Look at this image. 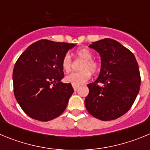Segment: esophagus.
I'll use <instances>...</instances> for the list:
<instances>
[{"label":"esophagus","instance_id":"esophagus-1","mask_svg":"<svg viewBox=\"0 0 150 150\" xmlns=\"http://www.w3.org/2000/svg\"><path fill=\"white\" fill-rule=\"evenodd\" d=\"M73 88H74V91H76V90L79 88V86H73Z\"/></svg>","mask_w":150,"mask_h":150}]
</instances>
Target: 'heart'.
I'll list each match as a JSON object with an SVG mask.
<instances>
[{
    "mask_svg": "<svg viewBox=\"0 0 150 150\" xmlns=\"http://www.w3.org/2000/svg\"><path fill=\"white\" fill-rule=\"evenodd\" d=\"M74 55L76 58L83 61L79 67V69L81 71L68 74L65 76L64 80L66 83H71L73 86H79L84 83L85 82L88 81L91 76L90 72H96L98 68V65L95 61L92 60L93 54L88 49L82 48L77 50L74 52ZM71 66H72V60L71 56L68 54H66L63 57L62 61V69L64 72L68 73L71 71Z\"/></svg>",
    "mask_w": 150,
    "mask_h": 150,
    "instance_id": "heart-1",
    "label": "heart"
}]
</instances>
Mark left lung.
Listing matches in <instances>:
<instances>
[{
  "label": "left lung",
  "instance_id": "left-lung-1",
  "mask_svg": "<svg viewBox=\"0 0 150 150\" xmlns=\"http://www.w3.org/2000/svg\"><path fill=\"white\" fill-rule=\"evenodd\" d=\"M88 46L98 52L101 64L98 79L87 85L86 108L98 120H116L129 110L138 95V64L132 52L115 40L105 38Z\"/></svg>",
  "mask_w": 150,
  "mask_h": 150
}]
</instances>
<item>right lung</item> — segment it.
<instances>
[{
  "mask_svg": "<svg viewBox=\"0 0 150 150\" xmlns=\"http://www.w3.org/2000/svg\"><path fill=\"white\" fill-rule=\"evenodd\" d=\"M74 43L40 40L32 43L16 62L13 73L16 99L34 120L47 122L60 116L74 92L64 78L62 61Z\"/></svg>",
  "mask_w": 150,
  "mask_h": 150,
  "instance_id": "right-lung-1",
  "label": "right lung"
}]
</instances>
